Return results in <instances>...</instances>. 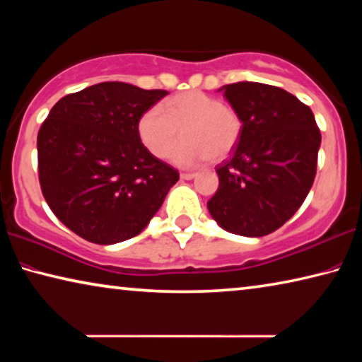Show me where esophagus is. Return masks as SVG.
<instances>
[{"label": "esophagus", "instance_id": "34e87169", "mask_svg": "<svg viewBox=\"0 0 362 362\" xmlns=\"http://www.w3.org/2000/svg\"><path fill=\"white\" fill-rule=\"evenodd\" d=\"M194 175H197V174H194V172H182L180 179H183V180H192Z\"/></svg>", "mask_w": 362, "mask_h": 362}]
</instances>
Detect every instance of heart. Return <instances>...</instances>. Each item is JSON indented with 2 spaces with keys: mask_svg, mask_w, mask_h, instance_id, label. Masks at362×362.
Masks as SVG:
<instances>
[{
  "mask_svg": "<svg viewBox=\"0 0 362 362\" xmlns=\"http://www.w3.org/2000/svg\"><path fill=\"white\" fill-rule=\"evenodd\" d=\"M182 168L221 160L233 151L242 135L243 122L233 107L204 91L192 90L172 96L163 106H151L136 122L140 141L154 158H165Z\"/></svg>",
  "mask_w": 362,
  "mask_h": 362,
  "instance_id": "obj_1",
  "label": "heart"
}]
</instances>
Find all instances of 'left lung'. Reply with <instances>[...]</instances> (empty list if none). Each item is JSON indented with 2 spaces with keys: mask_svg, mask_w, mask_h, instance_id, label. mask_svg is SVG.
<instances>
[{
  "mask_svg": "<svg viewBox=\"0 0 362 362\" xmlns=\"http://www.w3.org/2000/svg\"><path fill=\"white\" fill-rule=\"evenodd\" d=\"M243 122L232 158L216 168L219 188L208 202L223 230L264 237L282 227L311 190L320 132L309 106L272 85L221 88Z\"/></svg>",
  "mask_w": 362,
  "mask_h": 362,
  "instance_id": "1",
  "label": "left lung"
}]
</instances>
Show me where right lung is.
Returning a JSON list of instances; mask_svg holds the SVG:
<instances>
[{
  "label": "right lung",
  "mask_w": 362,
  "mask_h": 362,
  "mask_svg": "<svg viewBox=\"0 0 362 362\" xmlns=\"http://www.w3.org/2000/svg\"><path fill=\"white\" fill-rule=\"evenodd\" d=\"M168 95L103 82L61 98L37 136L38 179L51 211L91 243L139 235L179 180L140 141L136 122Z\"/></svg>",
  "instance_id": "obj_1"
}]
</instances>
